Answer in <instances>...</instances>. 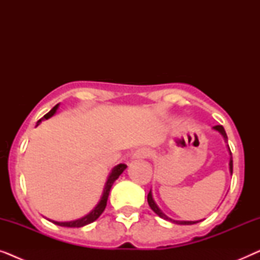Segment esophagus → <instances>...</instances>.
<instances>
[{
    "label": "esophagus",
    "instance_id": "obj_1",
    "mask_svg": "<svg viewBox=\"0 0 260 260\" xmlns=\"http://www.w3.org/2000/svg\"><path fill=\"white\" fill-rule=\"evenodd\" d=\"M151 156V151L147 148H141L137 149L136 151L133 154V159H144Z\"/></svg>",
    "mask_w": 260,
    "mask_h": 260
}]
</instances>
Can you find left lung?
<instances>
[{
  "instance_id": "obj_1",
  "label": "left lung",
  "mask_w": 260,
  "mask_h": 260,
  "mask_svg": "<svg viewBox=\"0 0 260 260\" xmlns=\"http://www.w3.org/2000/svg\"><path fill=\"white\" fill-rule=\"evenodd\" d=\"M213 129H214L215 131H218V133L223 137V141H225V143H227V135H226L225 129H223V126L222 125H215V126H213ZM227 149H229V152H230V155H231L229 166H230V173H231V175H232V173H233V159H232V152H231V149L229 147V144H227ZM148 204H149V206H150V208L152 209V211H154L156 214L159 216V218H162V219H165V220H168V221L173 222V223H177V225H194V223L199 222V221H180V220L170 219L169 216H167L165 213L161 211V208H159L158 206H157V204H156V202H155L154 198H152L151 189H150V191H149V194H148ZM200 221H201V220H200Z\"/></svg>"
}]
</instances>
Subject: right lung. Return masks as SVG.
<instances>
[{
	"label": "right lung",
	"instance_id": "1",
	"mask_svg": "<svg viewBox=\"0 0 260 260\" xmlns=\"http://www.w3.org/2000/svg\"><path fill=\"white\" fill-rule=\"evenodd\" d=\"M58 109H59V104H56L54 108L51 110V111H49L48 113H46V115L42 117L41 119L38 120L37 126L40 125V123L42 122V120L48 119V118H51V117L54 116L56 110H58ZM125 169H126V165H123V163H119V165L113 167L111 173L109 174L108 180H106V182H105V186H104V189H103V194L101 197V200H99L97 206H95V207L92 209V211L88 213V214H86L80 219L72 220V221L60 222V221H54V220H49V221H52L53 223H55V225H58V226H63V227H83L85 225H88V223L95 221V220H97L99 216H101L102 213L104 212V209L106 207V202H108L110 189H111L113 182H115V181L118 179L120 174H122Z\"/></svg>",
	"mask_w": 260,
	"mask_h": 260
}]
</instances>
